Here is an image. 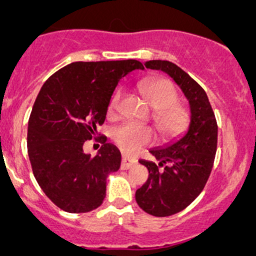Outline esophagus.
Wrapping results in <instances>:
<instances>
[{"instance_id":"obj_1","label":"esophagus","mask_w":256,"mask_h":256,"mask_svg":"<svg viewBox=\"0 0 256 256\" xmlns=\"http://www.w3.org/2000/svg\"><path fill=\"white\" fill-rule=\"evenodd\" d=\"M136 164H138V161H136L135 158H131V157L124 154L122 160H121V168L128 170V168H131L132 166H135Z\"/></svg>"}]
</instances>
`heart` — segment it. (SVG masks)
Instances as JSON below:
<instances>
[{
    "label": "heart",
    "instance_id": "b5f03b06",
    "mask_svg": "<svg viewBox=\"0 0 256 256\" xmlns=\"http://www.w3.org/2000/svg\"><path fill=\"white\" fill-rule=\"evenodd\" d=\"M140 90L147 104L154 110L152 118L162 138L170 140L177 138L187 128L190 116L184 108L176 104L178 94L170 80H148L141 85ZM120 96V92L112 95L109 102L110 115L118 109ZM112 138L125 154H134L144 146L151 144L154 140V134L148 126L125 122L114 130Z\"/></svg>",
    "mask_w": 256,
    "mask_h": 256
}]
</instances>
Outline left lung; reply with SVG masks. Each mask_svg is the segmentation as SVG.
<instances>
[{"mask_svg":"<svg viewBox=\"0 0 256 256\" xmlns=\"http://www.w3.org/2000/svg\"><path fill=\"white\" fill-rule=\"evenodd\" d=\"M144 66L171 76L190 105L187 130L150 150L158 164L138 161L148 170V180L136 190V202L151 216H168L188 207L204 188L216 152L218 126L206 92L184 70L168 60H148Z\"/></svg>","mask_w":256,"mask_h":256,"instance_id":"8db88e82","label":"left lung"}]
</instances>
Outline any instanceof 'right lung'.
<instances>
[{"instance_id":"obj_1","label":"right lung","mask_w":256,"mask_h":256,"mask_svg":"<svg viewBox=\"0 0 256 256\" xmlns=\"http://www.w3.org/2000/svg\"><path fill=\"white\" fill-rule=\"evenodd\" d=\"M138 60L76 62L59 69L43 84L28 122L30 166L46 196L68 213L100 207L106 196V176L120 168L121 154L100 138L99 152H84L98 125L106 118L118 82Z\"/></svg>"}]
</instances>
